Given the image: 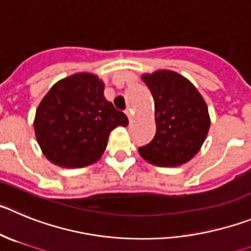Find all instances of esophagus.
Returning a JSON list of instances; mask_svg holds the SVG:
<instances>
[{
  "label": "esophagus",
  "mask_w": 251,
  "mask_h": 251,
  "mask_svg": "<svg viewBox=\"0 0 251 251\" xmlns=\"http://www.w3.org/2000/svg\"><path fill=\"white\" fill-rule=\"evenodd\" d=\"M125 114H126V116H127V119H128V121H130V124L132 123V121H134V116H132V114H131L130 110H126Z\"/></svg>",
  "instance_id": "esophagus-1"
}]
</instances>
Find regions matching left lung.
Returning <instances> with one entry per match:
<instances>
[{"label": "left lung", "instance_id": "1", "mask_svg": "<svg viewBox=\"0 0 251 251\" xmlns=\"http://www.w3.org/2000/svg\"><path fill=\"white\" fill-rule=\"evenodd\" d=\"M155 102L156 134L139 148L146 161L156 166H179L195 156L210 127L204 99L190 81L161 70L142 76Z\"/></svg>", "mask_w": 251, "mask_h": 251}]
</instances>
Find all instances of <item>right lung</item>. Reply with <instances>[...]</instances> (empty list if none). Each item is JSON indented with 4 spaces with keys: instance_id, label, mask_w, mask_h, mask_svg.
<instances>
[{
    "instance_id": "right-lung-1",
    "label": "right lung",
    "mask_w": 251,
    "mask_h": 251,
    "mask_svg": "<svg viewBox=\"0 0 251 251\" xmlns=\"http://www.w3.org/2000/svg\"><path fill=\"white\" fill-rule=\"evenodd\" d=\"M127 124L126 115L105 99L98 76L76 74L51 87L36 110L33 126L50 161L83 168L100 159L110 132Z\"/></svg>"
}]
</instances>
